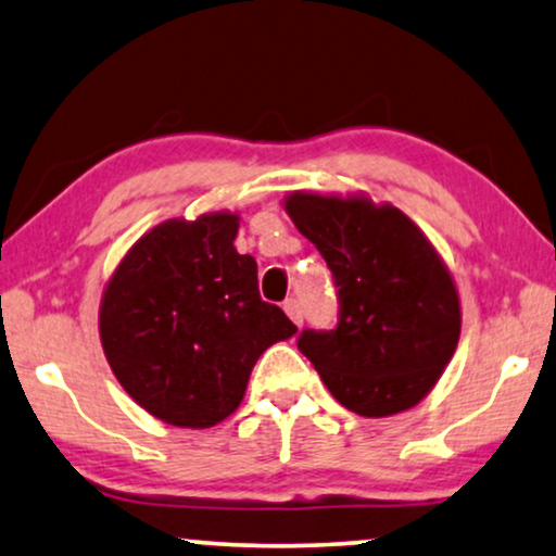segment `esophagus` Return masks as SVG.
I'll list each match as a JSON object with an SVG mask.
<instances>
[{
  "label": "esophagus",
  "instance_id": "obj_1",
  "mask_svg": "<svg viewBox=\"0 0 556 556\" xmlns=\"http://www.w3.org/2000/svg\"><path fill=\"white\" fill-rule=\"evenodd\" d=\"M285 313L290 315V320L294 323V325H302V309H300V302L298 300H285Z\"/></svg>",
  "mask_w": 556,
  "mask_h": 556
}]
</instances>
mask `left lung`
Listing matches in <instances>:
<instances>
[{
	"mask_svg": "<svg viewBox=\"0 0 556 556\" xmlns=\"http://www.w3.org/2000/svg\"><path fill=\"white\" fill-rule=\"evenodd\" d=\"M300 233L338 287V325L302 330L298 348L345 409L389 417L438 383L460 338L453 277L417 224L364 195L292 192Z\"/></svg>",
	"mask_w": 556,
	"mask_h": 556,
	"instance_id": "obj_1",
	"label": "left lung"
}]
</instances>
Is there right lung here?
Wrapping results in <instances>:
<instances>
[{"mask_svg": "<svg viewBox=\"0 0 556 556\" xmlns=\"http://www.w3.org/2000/svg\"><path fill=\"white\" fill-rule=\"evenodd\" d=\"M239 216L165 220L127 251L101 300L111 371L167 425L205 429L236 412L266 348L298 328L262 300L254 256L233 247Z\"/></svg>", "mask_w": 556, "mask_h": 556, "instance_id": "obj_1", "label": "right lung"}]
</instances>
